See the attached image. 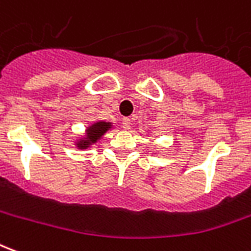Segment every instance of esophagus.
<instances>
[{
    "instance_id": "34e87169",
    "label": "esophagus",
    "mask_w": 251,
    "mask_h": 251,
    "mask_svg": "<svg viewBox=\"0 0 251 251\" xmlns=\"http://www.w3.org/2000/svg\"><path fill=\"white\" fill-rule=\"evenodd\" d=\"M122 124H123V128L129 129V127H131V119H128V117H124Z\"/></svg>"
}]
</instances>
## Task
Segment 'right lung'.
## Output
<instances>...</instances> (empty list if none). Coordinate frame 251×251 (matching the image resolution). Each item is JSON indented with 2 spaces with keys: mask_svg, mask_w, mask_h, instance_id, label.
Wrapping results in <instances>:
<instances>
[{
  "mask_svg": "<svg viewBox=\"0 0 251 251\" xmlns=\"http://www.w3.org/2000/svg\"><path fill=\"white\" fill-rule=\"evenodd\" d=\"M112 128V123L106 122H96L92 126H89L86 129V135L83 136L82 139H79L77 142L78 149H88L92 145H94L99 139H101V136L105 134L108 129Z\"/></svg>",
  "mask_w": 251,
  "mask_h": 251,
  "instance_id": "add662e5",
  "label": "right lung"
}]
</instances>
